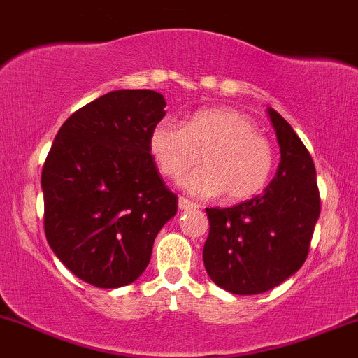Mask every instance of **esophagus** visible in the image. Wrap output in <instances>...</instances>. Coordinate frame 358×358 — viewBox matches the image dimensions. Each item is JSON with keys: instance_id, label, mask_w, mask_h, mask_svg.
Wrapping results in <instances>:
<instances>
[{"instance_id": "esophagus-1", "label": "esophagus", "mask_w": 358, "mask_h": 358, "mask_svg": "<svg viewBox=\"0 0 358 358\" xmlns=\"http://www.w3.org/2000/svg\"><path fill=\"white\" fill-rule=\"evenodd\" d=\"M178 207L182 210H192V209H199V203L197 202H192L185 197H180L178 199Z\"/></svg>"}]
</instances>
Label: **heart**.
<instances>
[{
	"mask_svg": "<svg viewBox=\"0 0 358 358\" xmlns=\"http://www.w3.org/2000/svg\"><path fill=\"white\" fill-rule=\"evenodd\" d=\"M149 152L161 175L178 180L200 161L197 171L182 180L183 190L197 197L224 194L227 202H245L265 190L275 170V149L246 113L209 108L180 125L161 119L149 134Z\"/></svg>",
	"mask_w": 358,
	"mask_h": 358,
	"instance_id": "heart-1",
	"label": "heart"
}]
</instances>
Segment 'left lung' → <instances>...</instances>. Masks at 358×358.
<instances>
[{"mask_svg":"<svg viewBox=\"0 0 358 358\" xmlns=\"http://www.w3.org/2000/svg\"><path fill=\"white\" fill-rule=\"evenodd\" d=\"M268 115L280 146L270 185L229 209H206L203 265L215 285L238 296L266 292L301 268L321 210L308 148L280 113L268 108Z\"/></svg>","mask_w":358,"mask_h":358,"instance_id":"1","label":"left lung"}]
</instances>
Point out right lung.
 <instances>
[{
	"label": "right lung",
	"instance_id": "add662e5",
	"mask_svg": "<svg viewBox=\"0 0 358 358\" xmlns=\"http://www.w3.org/2000/svg\"><path fill=\"white\" fill-rule=\"evenodd\" d=\"M164 107L152 90L110 92L62 124L45 158V238L59 260L95 287L139 278L156 234L178 209L149 152Z\"/></svg>",
	"mask_w": 358,
	"mask_h": 358
}]
</instances>
